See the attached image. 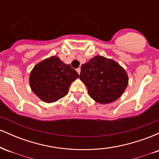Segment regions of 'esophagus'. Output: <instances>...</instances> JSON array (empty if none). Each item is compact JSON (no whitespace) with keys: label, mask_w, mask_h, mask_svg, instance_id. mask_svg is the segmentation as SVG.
Wrapping results in <instances>:
<instances>
[{"label":"esophagus","mask_w":159,"mask_h":159,"mask_svg":"<svg viewBox=\"0 0 159 159\" xmlns=\"http://www.w3.org/2000/svg\"><path fill=\"white\" fill-rule=\"evenodd\" d=\"M76 70H77L78 73L80 74V72H81V68H78L77 69H76Z\"/></svg>","instance_id":"esophagus-1"}]
</instances>
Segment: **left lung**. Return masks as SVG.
I'll return each instance as SVG.
<instances>
[{"instance_id": "1", "label": "left lung", "mask_w": 159, "mask_h": 159, "mask_svg": "<svg viewBox=\"0 0 159 159\" xmlns=\"http://www.w3.org/2000/svg\"><path fill=\"white\" fill-rule=\"evenodd\" d=\"M80 79L87 87L93 99L101 104L114 102L121 96L128 85V75L113 60L96 56L81 66Z\"/></svg>"}]
</instances>
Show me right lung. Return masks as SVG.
Here are the masks:
<instances>
[{"label": "right lung", "mask_w": 159, "mask_h": 159, "mask_svg": "<svg viewBox=\"0 0 159 159\" xmlns=\"http://www.w3.org/2000/svg\"><path fill=\"white\" fill-rule=\"evenodd\" d=\"M79 77L69 64L54 56L34 66L30 75L33 92L45 102H54L68 93L71 83Z\"/></svg>", "instance_id": "obj_1"}]
</instances>
